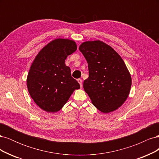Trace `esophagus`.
Wrapping results in <instances>:
<instances>
[{
    "label": "esophagus",
    "mask_w": 159,
    "mask_h": 159,
    "mask_svg": "<svg viewBox=\"0 0 159 159\" xmlns=\"http://www.w3.org/2000/svg\"><path fill=\"white\" fill-rule=\"evenodd\" d=\"M78 83L80 84V87H81V88L83 87V85H82V80H81V79H78Z\"/></svg>",
    "instance_id": "1"
}]
</instances>
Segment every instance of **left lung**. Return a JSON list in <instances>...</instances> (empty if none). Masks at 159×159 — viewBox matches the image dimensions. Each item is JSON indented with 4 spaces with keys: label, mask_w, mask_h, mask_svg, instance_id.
Masks as SVG:
<instances>
[{
    "label": "left lung",
    "mask_w": 159,
    "mask_h": 159,
    "mask_svg": "<svg viewBox=\"0 0 159 159\" xmlns=\"http://www.w3.org/2000/svg\"><path fill=\"white\" fill-rule=\"evenodd\" d=\"M79 50L88 64L84 91L100 111H114L127 100L131 88V76L124 61L113 48L100 40L84 42Z\"/></svg>",
    "instance_id": "8db88e82"
}]
</instances>
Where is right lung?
Wrapping results in <instances>:
<instances>
[{"label":"right lung","instance_id":"obj_1","mask_svg":"<svg viewBox=\"0 0 159 159\" xmlns=\"http://www.w3.org/2000/svg\"><path fill=\"white\" fill-rule=\"evenodd\" d=\"M77 50L72 40L56 38L38 52L30 66L26 83L34 102L48 113L58 111L67 103L79 83L65 64L68 56Z\"/></svg>","mask_w":159,"mask_h":159}]
</instances>
